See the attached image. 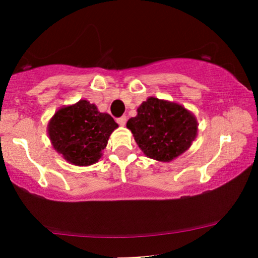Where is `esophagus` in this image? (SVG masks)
<instances>
[{"instance_id": "obj_1", "label": "esophagus", "mask_w": 258, "mask_h": 258, "mask_svg": "<svg viewBox=\"0 0 258 258\" xmlns=\"http://www.w3.org/2000/svg\"><path fill=\"white\" fill-rule=\"evenodd\" d=\"M117 123L119 125H125L126 123V116H121V117L117 118Z\"/></svg>"}]
</instances>
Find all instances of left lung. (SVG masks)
I'll return each instance as SVG.
<instances>
[{
    "mask_svg": "<svg viewBox=\"0 0 258 258\" xmlns=\"http://www.w3.org/2000/svg\"><path fill=\"white\" fill-rule=\"evenodd\" d=\"M136 143L148 157L169 162L191 146L197 134V121L191 112L177 103L149 97L129 118Z\"/></svg>",
    "mask_w": 258,
    "mask_h": 258,
    "instance_id": "obj_1",
    "label": "left lung"
}]
</instances>
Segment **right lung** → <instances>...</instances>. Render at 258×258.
<instances>
[{"instance_id":"1","label":"right lung","mask_w":258,"mask_h":258,"mask_svg":"<svg viewBox=\"0 0 258 258\" xmlns=\"http://www.w3.org/2000/svg\"><path fill=\"white\" fill-rule=\"evenodd\" d=\"M117 126L110 115L81 100L56 111L48 124V133L52 147L67 161L75 165H90L100 160L109 136Z\"/></svg>"}]
</instances>
